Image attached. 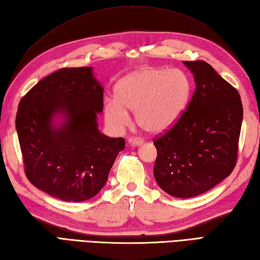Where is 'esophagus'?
Masks as SVG:
<instances>
[{
  "label": "esophagus",
  "mask_w": 260,
  "mask_h": 260,
  "mask_svg": "<svg viewBox=\"0 0 260 260\" xmlns=\"http://www.w3.org/2000/svg\"><path fill=\"white\" fill-rule=\"evenodd\" d=\"M128 144L132 147H137V146H140V145L144 144V140L140 139V138L132 137V138H129V139H128Z\"/></svg>",
  "instance_id": "1"
}]
</instances>
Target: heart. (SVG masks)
Segmentation results:
<instances>
[{
  "mask_svg": "<svg viewBox=\"0 0 260 260\" xmlns=\"http://www.w3.org/2000/svg\"><path fill=\"white\" fill-rule=\"evenodd\" d=\"M192 94V82L179 70L148 67L116 84L114 100L104 103V118L115 130L125 128L130 112L137 124L149 134H161L177 122Z\"/></svg>",
  "mask_w": 260,
  "mask_h": 260,
  "instance_id": "b5f03b06",
  "label": "heart"
}]
</instances>
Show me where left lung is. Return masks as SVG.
<instances>
[{"label": "left lung", "instance_id": "1", "mask_svg": "<svg viewBox=\"0 0 260 260\" xmlns=\"http://www.w3.org/2000/svg\"><path fill=\"white\" fill-rule=\"evenodd\" d=\"M195 92L173 128L153 141V175L172 197L188 199L208 192L234 171L242 123L237 89L203 60L184 61Z\"/></svg>", "mask_w": 260, "mask_h": 260}]
</instances>
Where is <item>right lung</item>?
Segmentation results:
<instances>
[{"label":"right lung","instance_id":"1","mask_svg":"<svg viewBox=\"0 0 260 260\" xmlns=\"http://www.w3.org/2000/svg\"><path fill=\"white\" fill-rule=\"evenodd\" d=\"M103 92L93 67L50 74L20 101L15 128L31 184L66 202L95 197L108 181L123 138L99 130Z\"/></svg>","mask_w":260,"mask_h":260}]
</instances>
